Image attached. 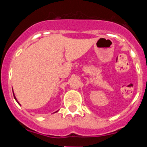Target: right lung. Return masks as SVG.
<instances>
[{"mask_svg":"<svg viewBox=\"0 0 147 147\" xmlns=\"http://www.w3.org/2000/svg\"><path fill=\"white\" fill-rule=\"evenodd\" d=\"M13 95H14V93H13ZM14 98H15V100H16V101H17V98H16V97H15V95H14ZM17 102H18V101H17Z\"/></svg>","mask_w":147,"mask_h":147,"instance_id":"obj_1","label":"right lung"}]
</instances>
